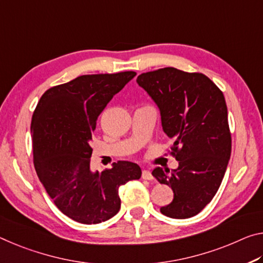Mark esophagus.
Wrapping results in <instances>:
<instances>
[{"label": "esophagus", "mask_w": 263, "mask_h": 263, "mask_svg": "<svg viewBox=\"0 0 263 263\" xmlns=\"http://www.w3.org/2000/svg\"><path fill=\"white\" fill-rule=\"evenodd\" d=\"M142 178L147 179V180H152L154 178L153 175H152V171H150V170H143V171H142Z\"/></svg>", "instance_id": "obj_1"}]
</instances>
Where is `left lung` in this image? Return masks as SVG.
I'll return each mask as SVG.
<instances>
[{
    "label": "left lung",
    "mask_w": 263,
    "mask_h": 263,
    "mask_svg": "<svg viewBox=\"0 0 263 263\" xmlns=\"http://www.w3.org/2000/svg\"><path fill=\"white\" fill-rule=\"evenodd\" d=\"M136 83L156 103L178 167H156L153 176L171 186L174 199L161 213L174 219L196 216L216 196L229 164L232 140L222 92L203 73L175 67L142 73Z\"/></svg>",
    "instance_id": "obj_1"
}]
</instances>
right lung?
Returning a JSON list of instances; mask_svg holds the SVG:
<instances>
[{
    "mask_svg": "<svg viewBox=\"0 0 263 263\" xmlns=\"http://www.w3.org/2000/svg\"><path fill=\"white\" fill-rule=\"evenodd\" d=\"M135 76H80L47 89L33 111L34 169L54 205L74 221L92 225L114 217L121 208L119 187L141 177L133 162L113 163L101 174L89 165L98 116Z\"/></svg>",
    "mask_w": 263,
    "mask_h": 263,
    "instance_id": "obj_1",
    "label": "right lung"
}]
</instances>
